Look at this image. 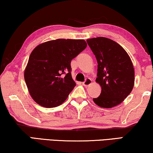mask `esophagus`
Instances as JSON below:
<instances>
[{
    "label": "esophagus",
    "mask_w": 153,
    "mask_h": 153,
    "mask_svg": "<svg viewBox=\"0 0 153 153\" xmlns=\"http://www.w3.org/2000/svg\"><path fill=\"white\" fill-rule=\"evenodd\" d=\"M91 83H92V80L91 79L88 78L85 79V81H84V82L82 83V84H83V85H84V86H88V85H91Z\"/></svg>",
    "instance_id": "obj_1"
}]
</instances>
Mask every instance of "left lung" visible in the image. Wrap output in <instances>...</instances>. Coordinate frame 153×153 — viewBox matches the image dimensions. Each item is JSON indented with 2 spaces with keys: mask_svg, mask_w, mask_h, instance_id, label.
I'll return each instance as SVG.
<instances>
[{
  "mask_svg": "<svg viewBox=\"0 0 153 153\" xmlns=\"http://www.w3.org/2000/svg\"><path fill=\"white\" fill-rule=\"evenodd\" d=\"M97 61L96 82L102 88L100 95L93 98L97 106L112 108L124 101L134 84V70L126 51L112 39L99 37L87 39Z\"/></svg>",
  "mask_w": 153,
  "mask_h": 153,
  "instance_id": "left-lung-1",
  "label": "left lung"
}]
</instances>
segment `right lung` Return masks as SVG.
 <instances>
[{
    "label": "right lung",
    "mask_w": 153,
    "mask_h": 153,
    "mask_svg": "<svg viewBox=\"0 0 153 153\" xmlns=\"http://www.w3.org/2000/svg\"><path fill=\"white\" fill-rule=\"evenodd\" d=\"M86 47L83 39H58L40 44L33 50L24 79L36 103L53 108L65 101L76 85L71 74V60Z\"/></svg>",
    "instance_id": "1"
}]
</instances>
